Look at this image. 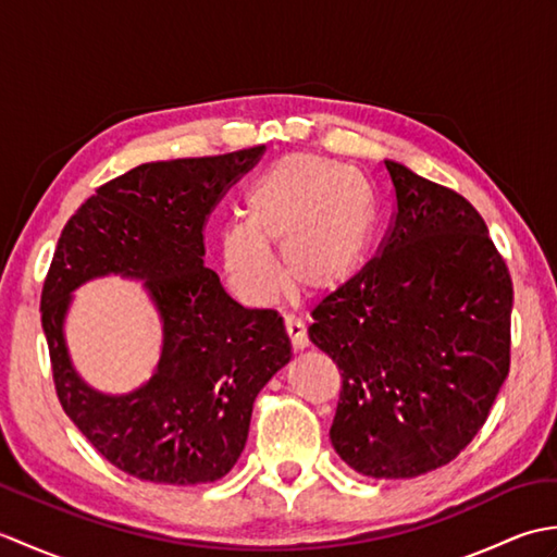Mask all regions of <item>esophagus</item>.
<instances>
[{"label": "esophagus", "instance_id": "obj_1", "mask_svg": "<svg viewBox=\"0 0 557 557\" xmlns=\"http://www.w3.org/2000/svg\"><path fill=\"white\" fill-rule=\"evenodd\" d=\"M285 330H287V337L292 342L294 351H301V349L309 347V335H306V325H304L301 318L285 315Z\"/></svg>", "mask_w": 557, "mask_h": 557}]
</instances>
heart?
<instances>
[{
  "mask_svg": "<svg viewBox=\"0 0 557 557\" xmlns=\"http://www.w3.org/2000/svg\"><path fill=\"white\" fill-rule=\"evenodd\" d=\"M373 227L371 194L345 164L294 152L256 180L244 222L220 232L222 272L236 297L260 304L280 289L270 248H280L282 275L304 294H327L359 268Z\"/></svg>",
  "mask_w": 557,
  "mask_h": 557,
  "instance_id": "b5f03b06",
  "label": "heart"
}]
</instances>
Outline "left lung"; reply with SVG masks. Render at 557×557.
<instances>
[{"mask_svg":"<svg viewBox=\"0 0 557 557\" xmlns=\"http://www.w3.org/2000/svg\"><path fill=\"white\" fill-rule=\"evenodd\" d=\"M395 212L373 256L311 311L342 371L330 441L363 476L453 461L510 371L512 277L465 196L385 160Z\"/></svg>","mask_w":557,"mask_h":557,"instance_id":"8db88e82","label":"left lung"}]
</instances>
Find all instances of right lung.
<instances>
[{"mask_svg": "<svg viewBox=\"0 0 557 557\" xmlns=\"http://www.w3.org/2000/svg\"><path fill=\"white\" fill-rule=\"evenodd\" d=\"M263 152L138 164L102 184L59 236L40 299L57 397L92 447L140 481L194 486L227 474L258 393L292 359L282 318L244 309L203 265L210 212ZM102 274L146 278L163 318L159 369L128 396L83 384L63 342L70 292Z\"/></svg>", "mask_w": 557, "mask_h": 557, "instance_id": "add662e5", "label": "right lung"}]
</instances>
